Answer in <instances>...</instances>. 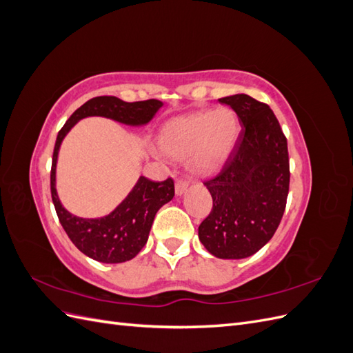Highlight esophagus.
<instances>
[{"mask_svg":"<svg viewBox=\"0 0 353 353\" xmlns=\"http://www.w3.org/2000/svg\"><path fill=\"white\" fill-rule=\"evenodd\" d=\"M187 188H188V183H187V181H184V179H178L176 183H175V193L178 196L184 194L185 191H187Z\"/></svg>","mask_w":353,"mask_h":353,"instance_id":"obj_1","label":"esophagus"}]
</instances>
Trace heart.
Returning <instances> with one entry per match:
<instances>
[{
  "label": "heart",
  "instance_id": "1",
  "mask_svg": "<svg viewBox=\"0 0 353 353\" xmlns=\"http://www.w3.org/2000/svg\"><path fill=\"white\" fill-rule=\"evenodd\" d=\"M240 134L236 112L222 108L176 117L160 132V147L174 159L190 156L196 172L208 174L231 154Z\"/></svg>",
  "mask_w": 353,
  "mask_h": 353
}]
</instances>
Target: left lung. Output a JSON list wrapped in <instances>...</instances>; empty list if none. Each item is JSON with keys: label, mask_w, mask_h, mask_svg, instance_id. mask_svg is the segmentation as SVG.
Masks as SVG:
<instances>
[{"label": "left lung", "mask_w": 353, "mask_h": 353, "mask_svg": "<svg viewBox=\"0 0 353 353\" xmlns=\"http://www.w3.org/2000/svg\"><path fill=\"white\" fill-rule=\"evenodd\" d=\"M237 113L241 132L219 172L205 181L213 208L199 239L221 259L249 258L279 228L290 184L287 138L268 104L236 94L219 99Z\"/></svg>", "instance_id": "obj_1"}]
</instances>
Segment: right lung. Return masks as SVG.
Instances as JSON below:
<instances>
[{
  "label": "right lung",
  "mask_w": 353,
  "mask_h": 353,
  "mask_svg": "<svg viewBox=\"0 0 353 353\" xmlns=\"http://www.w3.org/2000/svg\"><path fill=\"white\" fill-rule=\"evenodd\" d=\"M163 103L145 100L126 103L112 95L94 97L74 110L68 122L59 131L51 165V197L61 227L77 248L88 258L103 263H121L131 261L140 253L148 240L152 223L157 210L175 196L174 179L165 181L140 176L128 197L108 216L79 218L68 212L59 200L56 191V165L63 138L78 121L88 116L109 117L125 125H145L153 119Z\"/></svg>",
  "instance_id": "1"
}]
</instances>
